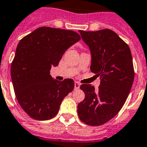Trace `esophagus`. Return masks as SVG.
<instances>
[{
  "label": "esophagus",
  "instance_id": "1",
  "mask_svg": "<svg viewBox=\"0 0 147 147\" xmlns=\"http://www.w3.org/2000/svg\"><path fill=\"white\" fill-rule=\"evenodd\" d=\"M80 88V84L78 82H75V89H78Z\"/></svg>",
  "mask_w": 147,
  "mask_h": 147
}]
</instances>
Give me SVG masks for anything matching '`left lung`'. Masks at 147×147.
<instances>
[{"instance_id":"left-lung-1","label":"left lung","mask_w":147,"mask_h":147,"mask_svg":"<svg viewBox=\"0 0 147 147\" xmlns=\"http://www.w3.org/2000/svg\"><path fill=\"white\" fill-rule=\"evenodd\" d=\"M79 33L89 47L91 71L101 80L98 89L81 85L85 97L78 105V114L88 125L99 126L113 118L127 98L134 79L132 55L128 45L111 30Z\"/></svg>"}]
</instances>
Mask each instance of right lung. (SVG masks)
I'll use <instances>...</instances> for the list:
<instances>
[{"label":"right lung","mask_w":147,"mask_h":147,"mask_svg":"<svg viewBox=\"0 0 147 147\" xmlns=\"http://www.w3.org/2000/svg\"><path fill=\"white\" fill-rule=\"evenodd\" d=\"M80 40L75 31L42 26L19 42L10 75L18 103L30 117L38 121L54 117L62 100L72 92V79L60 82L52 78L49 71Z\"/></svg>","instance_id":"right-lung-1"}]
</instances>
